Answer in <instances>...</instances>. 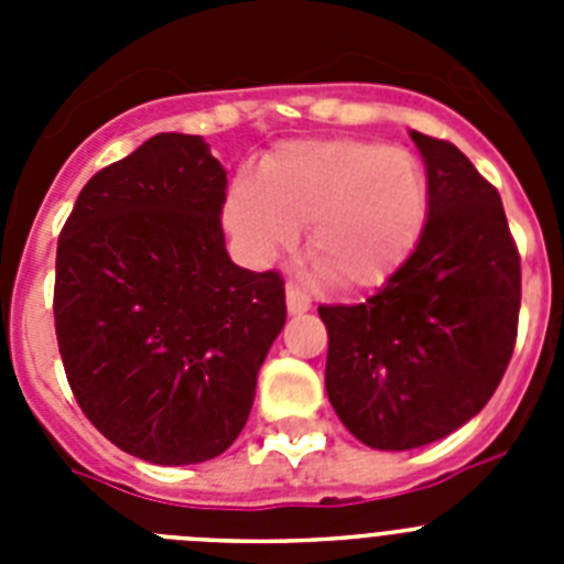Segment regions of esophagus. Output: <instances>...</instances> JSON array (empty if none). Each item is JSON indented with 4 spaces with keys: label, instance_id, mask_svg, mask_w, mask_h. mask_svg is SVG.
<instances>
[{
    "label": "esophagus",
    "instance_id": "esophagus-1",
    "mask_svg": "<svg viewBox=\"0 0 564 564\" xmlns=\"http://www.w3.org/2000/svg\"><path fill=\"white\" fill-rule=\"evenodd\" d=\"M288 311L291 313H305V311H311V305H313V299H311V293L305 291V288L299 285V282H288Z\"/></svg>",
    "mask_w": 564,
    "mask_h": 564
}]
</instances>
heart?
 <instances>
[{"label":"heart","mask_w":564,"mask_h":564,"mask_svg":"<svg viewBox=\"0 0 564 564\" xmlns=\"http://www.w3.org/2000/svg\"><path fill=\"white\" fill-rule=\"evenodd\" d=\"M426 177L412 152L361 141H299L262 163L228 200V226L268 257L307 231V257L338 291H367L392 276L421 242Z\"/></svg>","instance_id":"obj_1"}]
</instances>
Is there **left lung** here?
<instances>
[{
    "label": "left lung",
    "instance_id": "1",
    "mask_svg": "<svg viewBox=\"0 0 564 564\" xmlns=\"http://www.w3.org/2000/svg\"><path fill=\"white\" fill-rule=\"evenodd\" d=\"M430 217L412 257L361 305H322L333 410L372 449L452 435L500 387L517 341L520 251L497 188L449 141L412 132Z\"/></svg>",
    "mask_w": 564,
    "mask_h": 564
}]
</instances>
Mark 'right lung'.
<instances>
[{"mask_svg":"<svg viewBox=\"0 0 564 564\" xmlns=\"http://www.w3.org/2000/svg\"><path fill=\"white\" fill-rule=\"evenodd\" d=\"M226 186L203 138L161 132L89 177L58 237L69 390L107 441L161 466L237 441L285 327V279L228 257Z\"/></svg>","mask_w":564,"mask_h":564,"instance_id":"right-lung-1","label":"right lung"}]
</instances>
